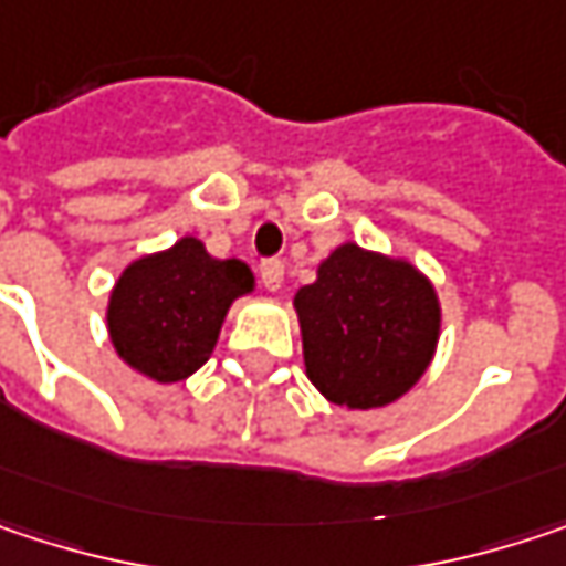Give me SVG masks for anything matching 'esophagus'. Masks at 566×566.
<instances>
[{"label":"esophagus","mask_w":566,"mask_h":566,"mask_svg":"<svg viewBox=\"0 0 566 566\" xmlns=\"http://www.w3.org/2000/svg\"><path fill=\"white\" fill-rule=\"evenodd\" d=\"M259 275H262V284H265L269 291H279L284 282V262L282 259H265V262L259 265Z\"/></svg>","instance_id":"34e87169"}]
</instances>
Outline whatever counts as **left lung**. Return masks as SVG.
<instances>
[{"label":"left lung","instance_id":"obj_1","mask_svg":"<svg viewBox=\"0 0 566 566\" xmlns=\"http://www.w3.org/2000/svg\"><path fill=\"white\" fill-rule=\"evenodd\" d=\"M307 379L343 408H382L415 386L440 334L431 282L408 262L339 245L294 294Z\"/></svg>","mask_w":566,"mask_h":566}]
</instances>
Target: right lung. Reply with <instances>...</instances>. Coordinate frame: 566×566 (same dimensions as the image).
<instances>
[{
    "instance_id": "right-lung-1",
    "label": "right lung",
    "mask_w": 566,
    "mask_h": 566,
    "mask_svg": "<svg viewBox=\"0 0 566 566\" xmlns=\"http://www.w3.org/2000/svg\"><path fill=\"white\" fill-rule=\"evenodd\" d=\"M252 291L239 259H213L200 239L184 235L168 252L132 262L109 297V336L132 369L155 382L197 373L223 327L230 304Z\"/></svg>"
}]
</instances>
